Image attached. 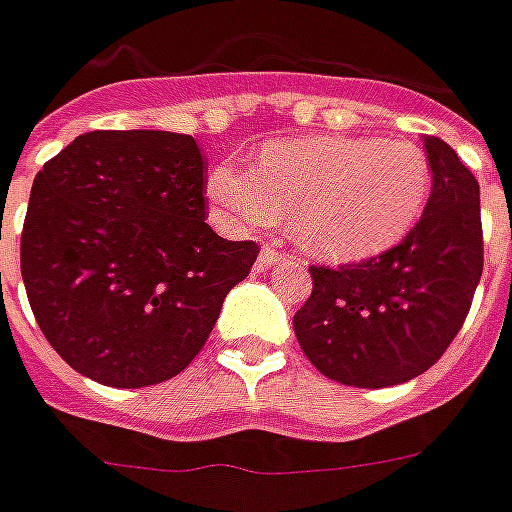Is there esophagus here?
<instances>
[{"label":"esophagus","instance_id":"34e87169","mask_svg":"<svg viewBox=\"0 0 512 512\" xmlns=\"http://www.w3.org/2000/svg\"><path fill=\"white\" fill-rule=\"evenodd\" d=\"M283 259H286V256L275 251V248H264V251L259 253V259H256V270L267 272V270H270V267L280 264V261H283Z\"/></svg>","mask_w":512,"mask_h":512}]
</instances>
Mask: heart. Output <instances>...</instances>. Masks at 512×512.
<instances>
[{
    "instance_id": "obj_1",
    "label": "heart",
    "mask_w": 512,
    "mask_h": 512,
    "mask_svg": "<svg viewBox=\"0 0 512 512\" xmlns=\"http://www.w3.org/2000/svg\"><path fill=\"white\" fill-rule=\"evenodd\" d=\"M432 191L426 153L405 140L313 134L264 145L256 167L218 164L205 183L224 224L264 232L291 218L302 251L356 264L416 229Z\"/></svg>"
}]
</instances>
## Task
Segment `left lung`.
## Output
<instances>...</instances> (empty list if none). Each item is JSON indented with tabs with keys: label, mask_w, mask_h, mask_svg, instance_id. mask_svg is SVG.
Returning a JSON list of instances; mask_svg holds the SVG:
<instances>
[{
	"label": "left lung",
	"mask_w": 512,
	"mask_h": 512,
	"mask_svg": "<svg viewBox=\"0 0 512 512\" xmlns=\"http://www.w3.org/2000/svg\"><path fill=\"white\" fill-rule=\"evenodd\" d=\"M432 194L416 229L378 259L310 267L294 334L313 367L356 388L418 378L470 313L483 272L480 186L448 142L424 137Z\"/></svg>",
	"instance_id": "obj_1"
}]
</instances>
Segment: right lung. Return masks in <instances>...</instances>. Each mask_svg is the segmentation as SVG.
Segmentation results:
<instances>
[{
	"label": "right lung",
	"mask_w": 512,
	"mask_h": 512,
	"mask_svg": "<svg viewBox=\"0 0 512 512\" xmlns=\"http://www.w3.org/2000/svg\"><path fill=\"white\" fill-rule=\"evenodd\" d=\"M205 161L191 134L88 132L34 178L21 275L45 340L113 388L175 378L194 361L256 242L205 224Z\"/></svg>",
	"instance_id": "obj_1"
}]
</instances>
